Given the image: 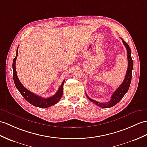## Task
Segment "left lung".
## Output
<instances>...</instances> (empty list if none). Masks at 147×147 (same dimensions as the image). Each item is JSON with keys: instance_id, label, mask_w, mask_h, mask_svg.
I'll return each instance as SVG.
<instances>
[{"instance_id": "obj_1", "label": "left lung", "mask_w": 147, "mask_h": 147, "mask_svg": "<svg viewBox=\"0 0 147 147\" xmlns=\"http://www.w3.org/2000/svg\"><path fill=\"white\" fill-rule=\"evenodd\" d=\"M121 39L122 40L123 44L127 49L128 64L126 76H125L123 82L119 86V88L115 91V92L113 93V95H112V97H111L110 100L107 103H101L97 101H95L94 100L90 98L87 95V94H86V96H87V97L88 98V100H90L91 102L94 103L95 105L102 107V108H110V107H112L114 105H115L117 103H119L121 100V98H122L123 97V96L125 95V94L128 92V88H129V87L130 85L132 76V70H133L134 67V62L131 57V50L129 45H128L127 43L126 42H125L122 38H121Z\"/></svg>"}]
</instances>
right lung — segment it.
<instances>
[{"instance_id": "1", "label": "right lung", "mask_w": 147, "mask_h": 147, "mask_svg": "<svg viewBox=\"0 0 147 147\" xmlns=\"http://www.w3.org/2000/svg\"><path fill=\"white\" fill-rule=\"evenodd\" d=\"M18 48H19V46H18V47L17 49L16 56L15 58L13 59L12 63L13 79L17 90L20 92V94L23 96V97L26 99L28 103H30V104L35 107H40V108H48V107H50L56 104V103L60 100V99L61 98L62 96L63 87L65 80L63 81L62 84L60 86V87L56 92V94L49 98H42L41 96L35 95L34 93H32V92L27 90V89L21 84V82L19 80V78H18L17 76V71L16 69V61L18 55Z\"/></svg>"}]
</instances>
